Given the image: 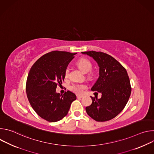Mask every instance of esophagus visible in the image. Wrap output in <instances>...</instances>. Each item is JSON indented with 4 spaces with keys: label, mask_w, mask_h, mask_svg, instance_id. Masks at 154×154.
Returning a JSON list of instances; mask_svg holds the SVG:
<instances>
[{
    "label": "esophagus",
    "mask_w": 154,
    "mask_h": 154,
    "mask_svg": "<svg viewBox=\"0 0 154 154\" xmlns=\"http://www.w3.org/2000/svg\"><path fill=\"white\" fill-rule=\"evenodd\" d=\"M83 96H80V95H77V98H83Z\"/></svg>",
    "instance_id": "1"
}]
</instances>
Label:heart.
I'll list each match as a JSON object with an SVG mask.
<instances>
[{
    "label": "heart",
    "mask_w": 154,
    "mask_h": 154,
    "mask_svg": "<svg viewBox=\"0 0 154 154\" xmlns=\"http://www.w3.org/2000/svg\"><path fill=\"white\" fill-rule=\"evenodd\" d=\"M77 65L79 66V67L80 68V69L85 72L87 73L90 72L93 68V64L87 58H81L77 61ZM69 68L68 67L65 70V76L68 77L69 75ZM88 77H91V74H90L88 75ZM86 88V85L85 84H82V83H74L71 85L69 86V90L77 94H80L83 93V90Z\"/></svg>",
    "instance_id": "obj_1"
}]
</instances>
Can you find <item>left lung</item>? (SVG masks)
<instances>
[{
  "instance_id": "8db88e82",
  "label": "left lung",
  "mask_w": 154,
  "mask_h": 154,
  "mask_svg": "<svg viewBox=\"0 0 154 154\" xmlns=\"http://www.w3.org/2000/svg\"><path fill=\"white\" fill-rule=\"evenodd\" d=\"M82 54L93 57L99 65V77L91 90L102 93L100 99L91 97L92 103L86 107V112L98 122L112 119L122 112L131 94L127 71L119 62L107 54L93 51Z\"/></svg>"
}]
</instances>
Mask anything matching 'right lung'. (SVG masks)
Instances as JSON below:
<instances>
[{
    "label": "right lung",
    "instance_id": "add662e5",
    "mask_svg": "<svg viewBox=\"0 0 154 154\" xmlns=\"http://www.w3.org/2000/svg\"><path fill=\"white\" fill-rule=\"evenodd\" d=\"M76 53L52 51L41 57L32 66L27 79L28 100L38 116L47 121L55 122L67 115L71 103L76 99L68 91L61 96L56 93L61 85L65 70Z\"/></svg>",
    "mask_w": 154,
    "mask_h": 154
}]
</instances>
